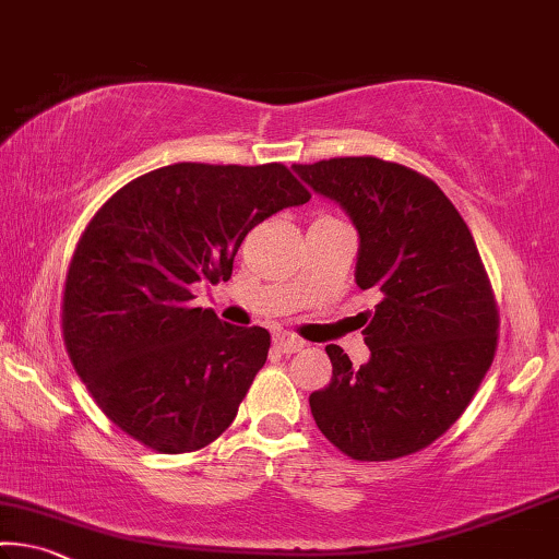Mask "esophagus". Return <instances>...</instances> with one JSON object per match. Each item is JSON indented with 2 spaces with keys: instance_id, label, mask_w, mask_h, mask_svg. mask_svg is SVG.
Wrapping results in <instances>:
<instances>
[{
  "instance_id": "obj_1",
  "label": "esophagus",
  "mask_w": 559,
  "mask_h": 559,
  "mask_svg": "<svg viewBox=\"0 0 559 559\" xmlns=\"http://www.w3.org/2000/svg\"><path fill=\"white\" fill-rule=\"evenodd\" d=\"M273 348H276L278 353H298L306 348V343L290 333H276L273 335Z\"/></svg>"
}]
</instances>
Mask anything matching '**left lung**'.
Returning <instances> with one entry per match:
<instances>
[{
  "instance_id": "obj_1",
  "label": "left lung",
  "mask_w": 559,
  "mask_h": 559,
  "mask_svg": "<svg viewBox=\"0 0 559 559\" xmlns=\"http://www.w3.org/2000/svg\"><path fill=\"white\" fill-rule=\"evenodd\" d=\"M294 171L356 226V283L380 296L362 313L368 362L353 368L325 345L333 378L308 397L313 420L353 460L418 453L463 415L498 345L471 228L438 183L401 164L348 156Z\"/></svg>"
}]
</instances>
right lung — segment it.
<instances>
[{"instance_id": "obj_1", "label": "right lung", "mask_w": 559, "mask_h": 559, "mask_svg": "<svg viewBox=\"0 0 559 559\" xmlns=\"http://www.w3.org/2000/svg\"><path fill=\"white\" fill-rule=\"evenodd\" d=\"M308 199L283 164H171L104 203L69 265L61 325L106 418L171 455L234 423L271 335L193 306L191 288L231 278L246 234Z\"/></svg>"}]
</instances>
